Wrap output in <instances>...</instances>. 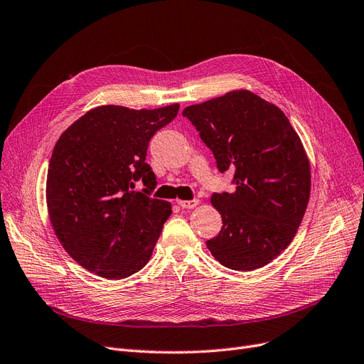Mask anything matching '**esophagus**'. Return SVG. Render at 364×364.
Masks as SVG:
<instances>
[{
	"instance_id": "34e87169",
	"label": "esophagus",
	"mask_w": 364,
	"mask_h": 364,
	"mask_svg": "<svg viewBox=\"0 0 364 364\" xmlns=\"http://www.w3.org/2000/svg\"><path fill=\"white\" fill-rule=\"evenodd\" d=\"M178 204L182 207V209H194L200 204L198 200H179Z\"/></svg>"
}]
</instances>
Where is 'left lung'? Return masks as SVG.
<instances>
[{
  "label": "left lung",
  "mask_w": 364,
  "mask_h": 364,
  "mask_svg": "<svg viewBox=\"0 0 364 364\" xmlns=\"http://www.w3.org/2000/svg\"><path fill=\"white\" fill-rule=\"evenodd\" d=\"M213 152L220 173L232 170V193L212 196L222 230L207 249L223 267L252 271L290 243L305 215L311 168L284 112L249 90H232L183 109Z\"/></svg>",
  "instance_id": "8db88e82"
}]
</instances>
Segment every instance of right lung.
I'll return each instance as SVG.
<instances>
[{
	"label": "right lung",
	"mask_w": 364,
	"mask_h": 364,
	"mask_svg": "<svg viewBox=\"0 0 364 364\" xmlns=\"http://www.w3.org/2000/svg\"><path fill=\"white\" fill-rule=\"evenodd\" d=\"M178 111L179 103L103 105L60 134L48 164L47 210L60 245L82 268L121 280L148 264L171 204L149 196L157 181L146 149ZM137 180L144 192L134 191Z\"/></svg>",
	"instance_id": "add662e5"
}]
</instances>
